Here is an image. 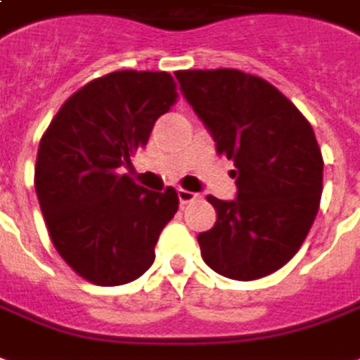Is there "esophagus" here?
Returning a JSON list of instances; mask_svg holds the SVG:
<instances>
[{"label":"esophagus","instance_id":"34e87169","mask_svg":"<svg viewBox=\"0 0 360 360\" xmlns=\"http://www.w3.org/2000/svg\"><path fill=\"white\" fill-rule=\"evenodd\" d=\"M178 199H180V203H182V205H186V203H190V201H193V199H198V193L178 188Z\"/></svg>","mask_w":360,"mask_h":360}]
</instances>
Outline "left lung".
I'll use <instances>...</instances> for the list:
<instances>
[{"instance_id":"left-lung-1","label":"left lung","mask_w":360,"mask_h":360,"mask_svg":"<svg viewBox=\"0 0 360 360\" xmlns=\"http://www.w3.org/2000/svg\"><path fill=\"white\" fill-rule=\"evenodd\" d=\"M176 80L219 155L236 167V199L207 198L217 222L198 236L203 261L243 282L276 272L297 253L319 212L324 162L313 126L259 76L178 70Z\"/></svg>"}]
</instances>
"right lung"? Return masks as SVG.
I'll list each match as a JSON object with an SVG mask.
<instances>
[{"instance_id": "add662e5", "label": "right lung", "mask_w": 360, "mask_h": 360, "mask_svg": "<svg viewBox=\"0 0 360 360\" xmlns=\"http://www.w3.org/2000/svg\"><path fill=\"white\" fill-rule=\"evenodd\" d=\"M174 99L169 72H111L70 96L40 140L34 186L46 226L88 282L128 284L153 264L178 193L146 190L122 169Z\"/></svg>"}]
</instances>
